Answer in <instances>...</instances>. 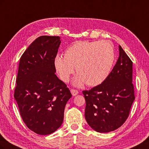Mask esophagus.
<instances>
[{
  "instance_id": "obj_1",
  "label": "esophagus",
  "mask_w": 149,
  "mask_h": 149,
  "mask_svg": "<svg viewBox=\"0 0 149 149\" xmlns=\"http://www.w3.org/2000/svg\"><path fill=\"white\" fill-rule=\"evenodd\" d=\"M71 93L72 94V95H73V96H76L78 94V91H77V90H76V89H71Z\"/></svg>"
}]
</instances>
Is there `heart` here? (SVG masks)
Segmentation results:
<instances>
[{
    "label": "heart",
    "mask_w": 149,
    "mask_h": 149,
    "mask_svg": "<svg viewBox=\"0 0 149 149\" xmlns=\"http://www.w3.org/2000/svg\"><path fill=\"white\" fill-rule=\"evenodd\" d=\"M115 60L114 47L109 41H78L66 49L65 55H57L54 59L56 73L67 83L74 71L78 74L73 80L76 87L86 83L96 86L109 75Z\"/></svg>",
    "instance_id": "b5f03b06"
}]
</instances>
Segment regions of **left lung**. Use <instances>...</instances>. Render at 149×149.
<instances>
[{
	"label": "left lung",
	"instance_id": "obj_1",
	"mask_svg": "<svg viewBox=\"0 0 149 149\" xmlns=\"http://www.w3.org/2000/svg\"><path fill=\"white\" fill-rule=\"evenodd\" d=\"M116 64L106 79L88 91L85 119L93 130L107 133L116 130L127 119L135 100L132 84V62L120 45Z\"/></svg>",
	"mask_w": 149,
	"mask_h": 149
}]
</instances>
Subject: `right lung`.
I'll return each mask as SVG.
<instances>
[{"mask_svg":"<svg viewBox=\"0 0 149 149\" xmlns=\"http://www.w3.org/2000/svg\"><path fill=\"white\" fill-rule=\"evenodd\" d=\"M60 43V37L41 36L20 59L14 97L25 124L39 135L52 134L60 127L72 96L55 74L54 59Z\"/></svg>","mask_w":149,"mask_h":149,"instance_id":"1","label":"right lung"}]
</instances>
